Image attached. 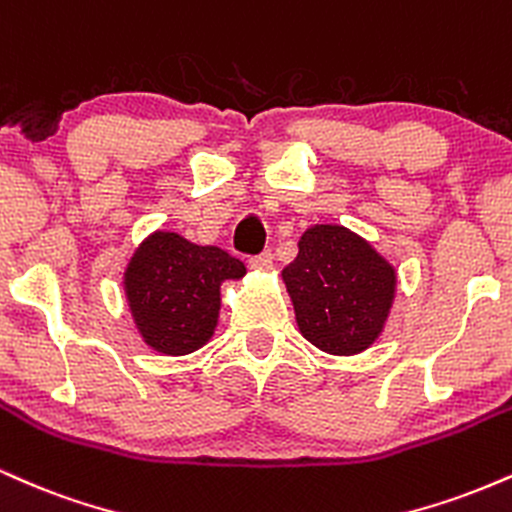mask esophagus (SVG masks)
<instances>
[{"instance_id": "obj_1", "label": "esophagus", "mask_w": 512, "mask_h": 512, "mask_svg": "<svg viewBox=\"0 0 512 512\" xmlns=\"http://www.w3.org/2000/svg\"><path fill=\"white\" fill-rule=\"evenodd\" d=\"M249 268L256 270V273H268L273 268V254L270 251H263V254L249 258Z\"/></svg>"}]
</instances>
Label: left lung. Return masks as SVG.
Returning <instances> with one entry per match:
<instances>
[{"instance_id": "8db88e82", "label": "left lung", "mask_w": 512, "mask_h": 512, "mask_svg": "<svg viewBox=\"0 0 512 512\" xmlns=\"http://www.w3.org/2000/svg\"><path fill=\"white\" fill-rule=\"evenodd\" d=\"M299 254L282 268L299 333L321 352L354 357L369 350L386 328L398 270L350 227L311 225Z\"/></svg>"}]
</instances>
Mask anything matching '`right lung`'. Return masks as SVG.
<instances>
[{
    "instance_id": "add662e5",
    "label": "right lung",
    "mask_w": 512,
    "mask_h": 512,
    "mask_svg": "<svg viewBox=\"0 0 512 512\" xmlns=\"http://www.w3.org/2000/svg\"><path fill=\"white\" fill-rule=\"evenodd\" d=\"M244 275V263L220 246L155 230L131 254L122 287L141 340L165 357H184L215 335L222 282Z\"/></svg>"
}]
</instances>
